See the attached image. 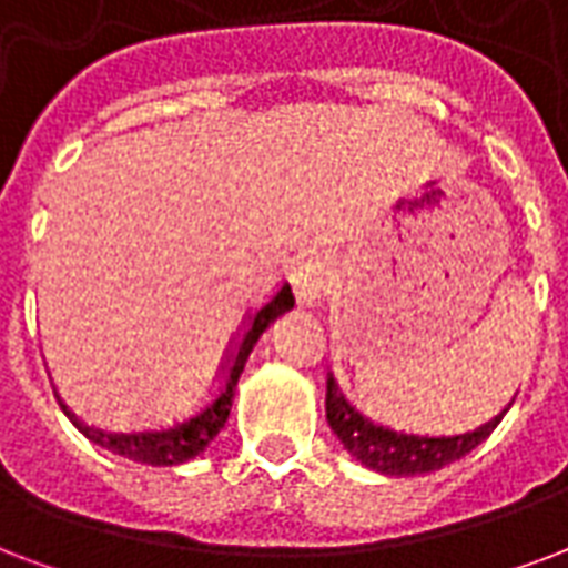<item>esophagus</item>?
Listing matches in <instances>:
<instances>
[{"instance_id":"34e87169","label":"esophagus","mask_w":568,"mask_h":568,"mask_svg":"<svg viewBox=\"0 0 568 568\" xmlns=\"http://www.w3.org/2000/svg\"><path fill=\"white\" fill-rule=\"evenodd\" d=\"M290 284H293V293H296L300 305H314L320 296H326V290L332 284L329 263L323 257H302L293 266Z\"/></svg>"}]
</instances>
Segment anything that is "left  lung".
<instances>
[{
  "mask_svg": "<svg viewBox=\"0 0 568 568\" xmlns=\"http://www.w3.org/2000/svg\"><path fill=\"white\" fill-rule=\"evenodd\" d=\"M506 410L485 422L479 428L467 430V434H455V437H419V434H400L389 430L383 425H374L365 419L359 410L349 407L335 386V381H326V419L335 437L344 443V449L362 462L365 467L386 476H419V473H434L446 467V464L458 462L464 455H470L481 440H488Z\"/></svg>",
  "mask_w": 568,
  "mask_h": 568,
  "instance_id": "8db88e82",
  "label": "left lung"
}]
</instances>
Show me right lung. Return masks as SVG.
Wrapping results in <instances>:
<instances>
[{"mask_svg": "<svg viewBox=\"0 0 568 568\" xmlns=\"http://www.w3.org/2000/svg\"><path fill=\"white\" fill-rule=\"evenodd\" d=\"M290 308H293V290H290V284H284L272 300L263 302L254 314L245 317L242 329L233 335L227 353L219 359L203 392H197V400H191L185 407L161 413L155 419L138 422V425L131 422L125 428H101V425H89L80 416H74L62 404L68 419L74 422L83 437L98 443L101 449L122 455L128 462L152 464V467L185 464L187 458L200 455L209 443L219 437V430L224 428L230 416V407H233V392H236V383L245 371L251 349H254L260 335L266 332L268 323Z\"/></svg>", "mask_w": 568, "mask_h": 568, "instance_id": "add662e5", "label": "right lung"}]
</instances>
